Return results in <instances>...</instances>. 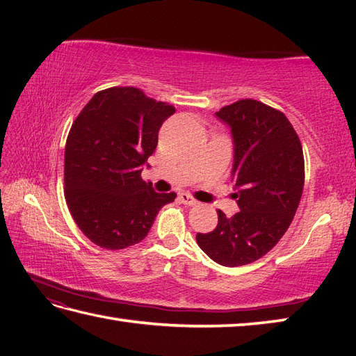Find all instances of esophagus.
<instances>
[{
	"instance_id": "34e87169",
	"label": "esophagus",
	"mask_w": 356,
	"mask_h": 356,
	"mask_svg": "<svg viewBox=\"0 0 356 356\" xmlns=\"http://www.w3.org/2000/svg\"><path fill=\"white\" fill-rule=\"evenodd\" d=\"M179 200L184 203V205H188V207H195V205H199V202L195 200L193 195H190V194H186V193H182V194H179Z\"/></svg>"
}]
</instances>
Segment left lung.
I'll list each match as a JSON object with an SVG mask.
<instances>
[{"label": "left lung", "mask_w": 356, "mask_h": 356, "mask_svg": "<svg viewBox=\"0 0 356 356\" xmlns=\"http://www.w3.org/2000/svg\"><path fill=\"white\" fill-rule=\"evenodd\" d=\"M216 116L231 127V182L240 211L195 240L222 266H243L261 259L289 228L305 186V157L298 134L282 111L255 99H241Z\"/></svg>", "instance_id": "1"}]
</instances>
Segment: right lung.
Segmentation results:
<instances>
[{"mask_svg":"<svg viewBox=\"0 0 356 356\" xmlns=\"http://www.w3.org/2000/svg\"><path fill=\"white\" fill-rule=\"evenodd\" d=\"M174 111L139 88L111 87L74 119L65 142L64 195L74 223L95 245L116 251L139 243L159 209L176 199L140 177Z\"/></svg>","mask_w":356,"mask_h":356,"instance_id":"1","label":"right lung"}]
</instances>
